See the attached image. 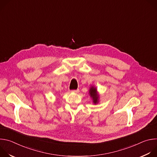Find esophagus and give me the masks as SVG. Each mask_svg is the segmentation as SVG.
Here are the masks:
<instances>
[{"instance_id": "34e87169", "label": "esophagus", "mask_w": 157, "mask_h": 157, "mask_svg": "<svg viewBox=\"0 0 157 157\" xmlns=\"http://www.w3.org/2000/svg\"><path fill=\"white\" fill-rule=\"evenodd\" d=\"M79 89H76V90H73V91H71L72 93H79Z\"/></svg>"}]
</instances>
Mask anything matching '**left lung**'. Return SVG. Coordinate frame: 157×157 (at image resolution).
<instances>
[{
    "mask_svg": "<svg viewBox=\"0 0 157 157\" xmlns=\"http://www.w3.org/2000/svg\"><path fill=\"white\" fill-rule=\"evenodd\" d=\"M89 94L90 97L93 99V103L94 104H96L99 102V96L98 94V93L97 91V89L96 87L94 86H91L90 88H89Z\"/></svg>",
    "mask_w": 157,
    "mask_h": 157,
    "instance_id": "left-lung-1",
    "label": "left lung"
}]
</instances>
